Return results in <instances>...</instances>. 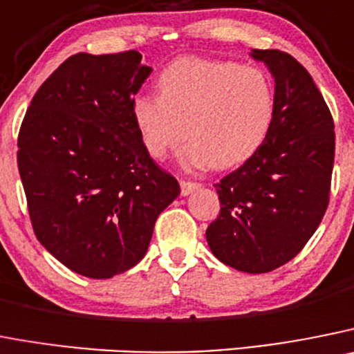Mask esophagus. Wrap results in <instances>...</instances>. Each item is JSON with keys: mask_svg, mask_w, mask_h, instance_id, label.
Here are the masks:
<instances>
[{"mask_svg": "<svg viewBox=\"0 0 354 354\" xmlns=\"http://www.w3.org/2000/svg\"><path fill=\"white\" fill-rule=\"evenodd\" d=\"M200 186H202V184H198V183H191V180H180V194H183V196H187V194L193 193L194 189H198Z\"/></svg>", "mask_w": 354, "mask_h": 354, "instance_id": "34e87169", "label": "esophagus"}]
</instances>
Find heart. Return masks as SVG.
I'll use <instances>...</instances> for the list:
<instances>
[{"label":"heart","instance_id":"obj_1","mask_svg":"<svg viewBox=\"0 0 354 354\" xmlns=\"http://www.w3.org/2000/svg\"><path fill=\"white\" fill-rule=\"evenodd\" d=\"M160 96H138L133 121L154 160L180 152L189 170L244 163L263 144L275 112L270 79L256 66L186 57L165 68Z\"/></svg>","mask_w":354,"mask_h":354}]
</instances>
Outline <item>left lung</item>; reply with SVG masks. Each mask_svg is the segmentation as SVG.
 Wrapping results in <instances>:
<instances>
[{"mask_svg":"<svg viewBox=\"0 0 354 354\" xmlns=\"http://www.w3.org/2000/svg\"><path fill=\"white\" fill-rule=\"evenodd\" d=\"M275 82V112L258 151L219 184L207 242L221 263L265 274L302 251L328 207L335 133L309 71L281 50H254Z\"/></svg>","mask_w":354,"mask_h":354,"instance_id":"obj_1","label":"left lung"}]
</instances>
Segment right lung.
I'll list each match as a JSON object with an SVG mask.
<instances>
[{"instance_id":"1","label":"right lung","mask_w":354,"mask_h":354,"mask_svg":"<svg viewBox=\"0 0 354 354\" xmlns=\"http://www.w3.org/2000/svg\"><path fill=\"white\" fill-rule=\"evenodd\" d=\"M137 50L68 57L22 121L17 165L40 244L75 274L110 279L140 261L179 183L145 151L135 95L152 68Z\"/></svg>"}]
</instances>
